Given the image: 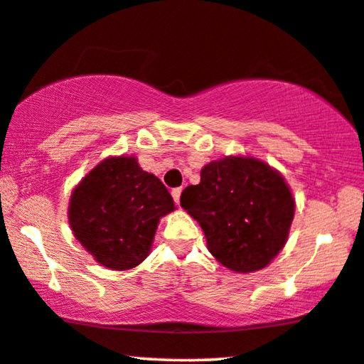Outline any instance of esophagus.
Returning <instances> with one entry per match:
<instances>
[{
    "label": "esophagus",
    "mask_w": 364,
    "mask_h": 364,
    "mask_svg": "<svg viewBox=\"0 0 364 364\" xmlns=\"http://www.w3.org/2000/svg\"><path fill=\"white\" fill-rule=\"evenodd\" d=\"M181 191H183L181 188H175V189H171V196H173V199H175V203H176V204H180Z\"/></svg>",
    "instance_id": "esophagus-1"
}]
</instances>
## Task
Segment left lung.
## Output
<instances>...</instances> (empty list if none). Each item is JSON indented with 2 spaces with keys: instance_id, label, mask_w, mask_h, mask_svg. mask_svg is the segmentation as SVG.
<instances>
[{
  "instance_id": "8db88e82",
  "label": "left lung",
  "mask_w": 364,
  "mask_h": 364,
  "mask_svg": "<svg viewBox=\"0 0 364 364\" xmlns=\"http://www.w3.org/2000/svg\"><path fill=\"white\" fill-rule=\"evenodd\" d=\"M208 250L237 274L257 272L289 239L295 198L280 173L259 158L229 155L204 165L201 181L181 193Z\"/></svg>"
}]
</instances>
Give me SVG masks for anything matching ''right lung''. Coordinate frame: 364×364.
<instances>
[{"label":"right lung","mask_w":364,"mask_h":364,"mask_svg":"<svg viewBox=\"0 0 364 364\" xmlns=\"http://www.w3.org/2000/svg\"><path fill=\"white\" fill-rule=\"evenodd\" d=\"M171 194L133 155L109 156L73 189L69 226L97 264L129 270L148 257L160 219L175 211Z\"/></svg>","instance_id":"add662e5"}]
</instances>
